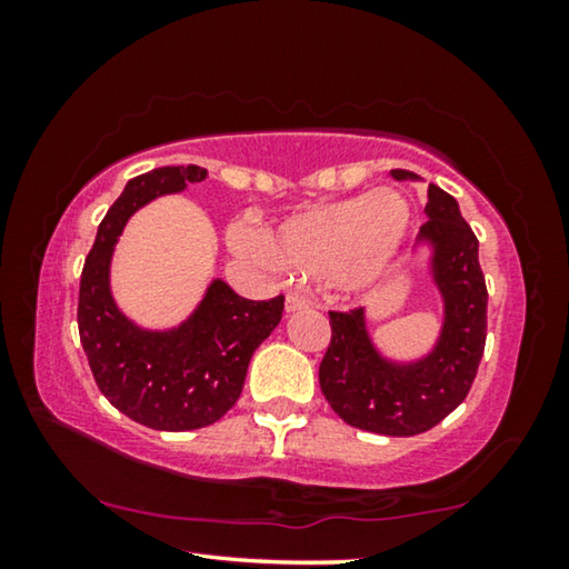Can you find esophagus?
<instances>
[{"mask_svg": "<svg viewBox=\"0 0 569 569\" xmlns=\"http://www.w3.org/2000/svg\"><path fill=\"white\" fill-rule=\"evenodd\" d=\"M311 298L301 291H291L286 296V311L288 313H296V311H306V308H311Z\"/></svg>", "mask_w": 569, "mask_h": 569, "instance_id": "esophagus-1", "label": "esophagus"}]
</instances>
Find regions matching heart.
I'll return each instance as SVG.
<instances>
[{
    "mask_svg": "<svg viewBox=\"0 0 569 569\" xmlns=\"http://www.w3.org/2000/svg\"><path fill=\"white\" fill-rule=\"evenodd\" d=\"M407 200L391 190L366 192L288 216L266 240L240 230L238 250L271 258L286 271L329 278L346 291L369 288L387 273L409 230Z\"/></svg>",
    "mask_w": 569,
    "mask_h": 569,
    "instance_id": "heart-1",
    "label": "heart"
}]
</instances>
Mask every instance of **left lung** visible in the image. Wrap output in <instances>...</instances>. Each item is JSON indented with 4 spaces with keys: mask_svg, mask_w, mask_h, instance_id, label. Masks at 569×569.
I'll return each instance as SVG.
<instances>
[{
    "mask_svg": "<svg viewBox=\"0 0 569 569\" xmlns=\"http://www.w3.org/2000/svg\"><path fill=\"white\" fill-rule=\"evenodd\" d=\"M397 180L413 178L391 170ZM429 216L421 238L435 243V271L445 296L447 323L435 353L411 366H391L366 336L363 308L329 311L331 343L319 366V383L331 409L349 427L387 437H413L449 417L467 399L487 341V283L479 268L475 230L457 200L429 186Z\"/></svg>",
    "mask_w": 569,
    "mask_h": 569,
    "instance_id": "obj_1",
    "label": "left lung"
}]
</instances>
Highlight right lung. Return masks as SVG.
Returning a JSON list of instances; mask_svg holds the SVG:
<instances>
[{
    "instance_id": "obj_1",
    "label": "right lung",
    "mask_w": 569,
    "mask_h": 569,
    "mask_svg": "<svg viewBox=\"0 0 569 569\" xmlns=\"http://www.w3.org/2000/svg\"><path fill=\"white\" fill-rule=\"evenodd\" d=\"M206 178V168H156L132 178L102 218L80 278L77 326L92 377L114 409L158 431L210 427L238 401L250 356L283 316L286 296L248 301L213 281L192 319L176 331L134 329L114 308L110 256L134 210Z\"/></svg>"
}]
</instances>
